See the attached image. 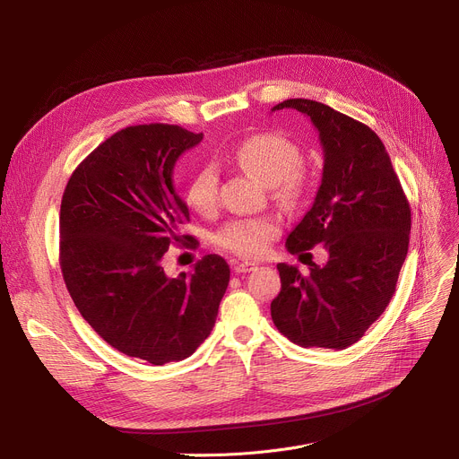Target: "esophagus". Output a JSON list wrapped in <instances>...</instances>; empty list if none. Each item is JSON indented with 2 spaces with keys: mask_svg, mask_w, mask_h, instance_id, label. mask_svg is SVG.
<instances>
[{
  "mask_svg": "<svg viewBox=\"0 0 459 459\" xmlns=\"http://www.w3.org/2000/svg\"><path fill=\"white\" fill-rule=\"evenodd\" d=\"M256 268L255 262H234V273H247V272H253Z\"/></svg>",
  "mask_w": 459,
  "mask_h": 459,
  "instance_id": "obj_1",
  "label": "esophagus"
}]
</instances>
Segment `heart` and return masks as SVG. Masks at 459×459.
Here are the masks:
<instances>
[{
	"label": "heart",
	"instance_id": "1",
	"mask_svg": "<svg viewBox=\"0 0 459 459\" xmlns=\"http://www.w3.org/2000/svg\"><path fill=\"white\" fill-rule=\"evenodd\" d=\"M238 165L264 186L275 187V199L284 206H296L305 193L301 173V151L294 141L281 134H258L246 139L234 151ZM217 199V169L208 163L191 177L187 204L199 212H210ZM279 225L273 217H244L227 223L215 234V244L239 256H260L266 253Z\"/></svg>",
	"mask_w": 459,
	"mask_h": 459
}]
</instances>
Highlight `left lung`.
Masks as SVG:
<instances>
[{
	"label": "left lung",
	"instance_id": "left-lung-1",
	"mask_svg": "<svg viewBox=\"0 0 459 459\" xmlns=\"http://www.w3.org/2000/svg\"><path fill=\"white\" fill-rule=\"evenodd\" d=\"M284 108L310 118L324 151L315 203L286 247L299 253L324 244L327 262H310L308 275L277 264L281 292L272 320L294 344L344 350L383 315L396 290L411 208L385 144L367 125L307 99L284 100L272 111Z\"/></svg>",
	"mask_w": 459,
	"mask_h": 459
}]
</instances>
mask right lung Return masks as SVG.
<instances>
[{"instance_id":"right-lung-1","label":"right lung","mask_w":459,"mask_h":459,"mask_svg":"<svg viewBox=\"0 0 459 459\" xmlns=\"http://www.w3.org/2000/svg\"><path fill=\"white\" fill-rule=\"evenodd\" d=\"M203 141L175 125L113 134L72 173L59 213V262L80 315L115 350L165 365L210 334L230 268L206 255L191 273L169 277L163 255L189 236L187 204L173 186L182 152Z\"/></svg>"}]
</instances>
